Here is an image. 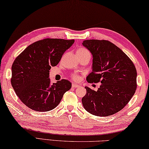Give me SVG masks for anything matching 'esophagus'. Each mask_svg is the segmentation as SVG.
I'll return each mask as SVG.
<instances>
[{"mask_svg": "<svg viewBox=\"0 0 149 149\" xmlns=\"http://www.w3.org/2000/svg\"><path fill=\"white\" fill-rule=\"evenodd\" d=\"M79 86H80V85L77 84H75V83H72V88H78V87H79Z\"/></svg>", "mask_w": 149, "mask_h": 149, "instance_id": "obj_1", "label": "esophagus"}]
</instances>
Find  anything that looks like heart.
I'll use <instances>...</instances> for the list:
<instances>
[{
	"label": "heart",
	"instance_id": "heart-1",
	"mask_svg": "<svg viewBox=\"0 0 149 149\" xmlns=\"http://www.w3.org/2000/svg\"><path fill=\"white\" fill-rule=\"evenodd\" d=\"M77 55L79 56H89V57H91V54H90L88 51L84 47L79 48L77 51ZM73 79L78 80L79 79V77L77 76V75H74V76H73Z\"/></svg>",
	"mask_w": 149,
	"mask_h": 149
}]
</instances>
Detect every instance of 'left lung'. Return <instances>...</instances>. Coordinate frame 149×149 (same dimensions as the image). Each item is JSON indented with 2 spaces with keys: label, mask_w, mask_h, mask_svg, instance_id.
Here are the masks:
<instances>
[{
  "label": "left lung",
  "mask_w": 149,
  "mask_h": 149,
  "mask_svg": "<svg viewBox=\"0 0 149 149\" xmlns=\"http://www.w3.org/2000/svg\"><path fill=\"white\" fill-rule=\"evenodd\" d=\"M82 45L92 55L88 82H100L97 91L86 86L82 98L84 109L97 116H108L121 110L135 94L136 70L135 65L122 50L107 40H84Z\"/></svg>",
  "instance_id": "1"
}]
</instances>
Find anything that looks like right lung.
<instances>
[{
	"label": "right lung",
	"mask_w": 149,
	"mask_h": 149,
	"mask_svg": "<svg viewBox=\"0 0 149 149\" xmlns=\"http://www.w3.org/2000/svg\"><path fill=\"white\" fill-rule=\"evenodd\" d=\"M74 40L47 38L28 46L12 65L11 84L23 103L33 110L48 111L57 107L71 88L69 80L51 83L49 70L59 63Z\"/></svg>",
	"instance_id": "1"
}]
</instances>
